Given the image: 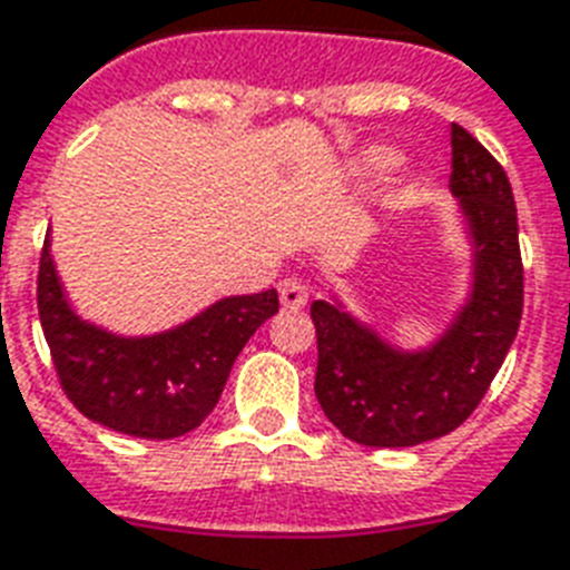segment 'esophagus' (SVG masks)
<instances>
[{"label": "esophagus", "mask_w": 570, "mask_h": 570, "mask_svg": "<svg viewBox=\"0 0 570 570\" xmlns=\"http://www.w3.org/2000/svg\"><path fill=\"white\" fill-rule=\"evenodd\" d=\"M277 295H281V304H284L286 309H301L307 304V289H304V284H301L298 277H286V281H281Z\"/></svg>", "instance_id": "34e87169"}]
</instances>
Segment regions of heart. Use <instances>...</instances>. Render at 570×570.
<instances>
[{
  "label": "heart",
  "instance_id": "b5f03b06",
  "mask_svg": "<svg viewBox=\"0 0 570 570\" xmlns=\"http://www.w3.org/2000/svg\"><path fill=\"white\" fill-rule=\"evenodd\" d=\"M401 160H404V155L392 146H368L354 160V173L360 178H381V175H390L392 169H397Z\"/></svg>",
  "mask_w": 570,
  "mask_h": 570
}]
</instances>
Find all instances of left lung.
<instances>
[{
    "mask_svg": "<svg viewBox=\"0 0 570 570\" xmlns=\"http://www.w3.org/2000/svg\"><path fill=\"white\" fill-rule=\"evenodd\" d=\"M451 196L469 239V289L424 345H397L354 316L331 286L313 301L316 397L342 436L368 448H413L456 430L515 342L524 309L518 213L503 166L451 125Z\"/></svg>",
    "mask_w": 570,
    "mask_h": 570,
    "instance_id": "obj_1",
    "label": "left lung"
}]
</instances>
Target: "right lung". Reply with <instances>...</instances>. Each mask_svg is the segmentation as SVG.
I'll list each match as a JSON object with an SVG mask.
<instances>
[{
  "label": "right lung",
  "instance_id": "right-lung-1",
  "mask_svg": "<svg viewBox=\"0 0 570 570\" xmlns=\"http://www.w3.org/2000/svg\"><path fill=\"white\" fill-rule=\"evenodd\" d=\"M37 309L60 386L90 421L137 439L196 430L219 401L234 360L277 313V293L228 295L157 333H117L72 307L46 234Z\"/></svg>",
  "mask_w": 570,
  "mask_h": 570
}]
</instances>
